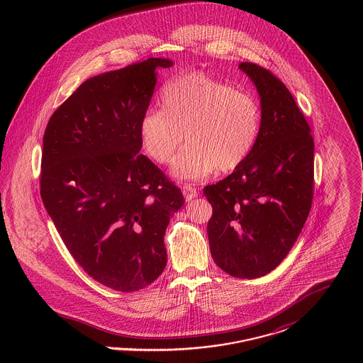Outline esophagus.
Segmentation results:
<instances>
[{
    "instance_id": "34e87169",
    "label": "esophagus",
    "mask_w": 363,
    "mask_h": 363,
    "mask_svg": "<svg viewBox=\"0 0 363 363\" xmlns=\"http://www.w3.org/2000/svg\"><path fill=\"white\" fill-rule=\"evenodd\" d=\"M182 193H184V197H185V200H186V201H190V200L196 199V197H197V194H199L196 188L190 186L188 184L182 186Z\"/></svg>"
}]
</instances>
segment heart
<instances>
[{"instance_id": "heart-1", "label": "heart", "mask_w": 363, "mask_h": 363, "mask_svg": "<svg viewBox=\"0 0 363 363\" xmlns=\"http://www.w3.org/2000/svg\"><path fill=\"white\" fill-rule=\"evenodd\" d=\"M163 107L148 108L140 120V138L156 163L175 156L172 174L184 181L206 179L216 169L241 166L255 148L261 129V107L255 95L201 72L178 76L160 92Z\"/></svg>"}]
</instances>
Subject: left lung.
Returning <instances> with one entry per match:
<instances>
[{"label": "left lung", "mask_w": 363, "mask_h": 363, "mask_svg": "<svg viewBox=\"0 0 363 363\" xmlns=\"http://www.w3.org/2000/svg\"><path fill=\"white\" fill-rule=\"evenodd\" d=\"M240 69L259 92L261 129L234 173L204 188L213 213L211 256L228 275L256 279L274 271L302 231L313 200L314 143L291 92L252 62Z\"/></svg>", "instance_id": "1"}]
</instances>
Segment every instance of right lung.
<instances>
[{"mask_svg":"<svg viewBox=\"0 0 363 363\" xmlns=\"http://www.w3.org/2000/svg\"><path fill=\"white\" fill-rule=\"evenodd\" d=\"M172 60L148 58L91 77L50 117L40 196L73 259L116 291H138L163 272L164 233L184 206L141 150L140 120Z\"/></svg>","mask_w":363,"mask_h":363,"instance_id":"right-lung-1","label":"right lung"}]
</instances>
